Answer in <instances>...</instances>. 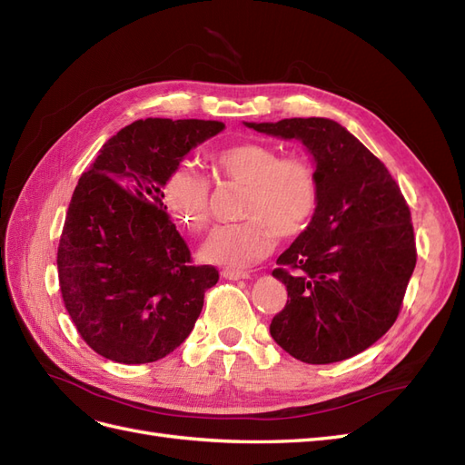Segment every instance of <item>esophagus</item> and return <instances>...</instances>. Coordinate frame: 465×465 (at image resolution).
<instances>
[{"instance_id": "esophagus-1", "label": "esophagus", "mask_w": 465, "mask_h": 465, "mask_svg": "<svg viewBox=\"0 0 465 465\" xmlns=\"http://www.w3.org/2000/svg\"><path fill=\"white\" fill-rule=\"evenodd\" d=\"M224 279H231V281H238V279H248L250 273L248 272H241V270H231V267H227V270L221 272Z\"/></svg>"}]
</instances>
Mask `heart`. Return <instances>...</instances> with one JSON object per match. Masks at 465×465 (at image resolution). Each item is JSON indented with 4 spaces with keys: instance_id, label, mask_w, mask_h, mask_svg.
I'll return each instance as SVG.
<instances>
[{
    "instance_id": "1",
    "label": "heart",
    "mask_w": 465,
    "mask_h": 465,
    "mask_svg": "<svg viewBox=\"0 0 465 465\" xmlns=\"http://www.w3.org/2000/svg\"><path fill=\"white\" fill-rule=\"evenodd\" d=\"M211 168L221 182L244 188L238 202L244 221L211 232L202 248L203 260L246 267L270 254L275 234L292 238L311 227L320 203V180L306 157H281L272 145L238 143L217 151ZM164 202L192 231H205L213 219L209 180L186 168L166 180Z\"/></svg>"
}]
</instances>
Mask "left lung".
<instances>
[{"mask_svg":"<svg viewBox=\"0 0 465 465\" xmlns=\"http://www.w3.org/2000/svg\"><path fill=\"white\" fill-rule=\"evenodd\" d=\"M260 134L301 139L320 180L316 215L273 275L287 304L270 333L308 364L345 361L398 320L417 263L411 211L384 163L328 118L246 124Z\"/></svg>","mask_w":465,"mask_h":465,"instance_id":"1","label":"left lung"}]
</instances>
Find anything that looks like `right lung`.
<instances>
[{
  "label": "right lung",
  "instance_id": "obj_1",
  "mask_svg": "<svg viewBox=\"0 0 465 465\" xmlns=\"http://www.w3.org/2000/svg\"><path fill=\"white\" fill-rule=\"evenodd\" d=\"M223 128L217 120H137L81 174L60 236L58 279L67 314L101 357L154 362L200 318L219 272L192 263L163 186L190 149Z\"/></svg>",
  "mask_w": 465,
  "mask_h": 465
}]
</instances>
